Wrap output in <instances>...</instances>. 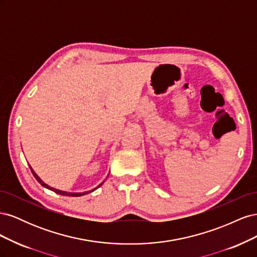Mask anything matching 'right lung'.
I'll use <instances>...</instances> for the list:
<instances>
[{
  "label": "right lung",
  "instance_id": "right-lung-1",
  "mask_svg": "<svg viewBox=\"0 0 257 257\" xmlns=\"http://www.w3.org/2000/svg\"><path fill=\"white\" fill-rule=\"evenodd\" d=\"M30 168H31V166H30ZM31 172H32V174H33V176L35 177V179L36 180L40 182L43 186H45V188H47V189H49V190H51V191H53L54 193H57V194H60V195H63V196H73V197H77V196H81V195H84V194H88V193H90V192H84V193H67V192H63V191H60V190H56V189H53V188H51V186H49V185H47L46 183H44L41 179H40V177H38L35 173H34V170L31 168ZM99 185H102V184H99ZM99 185L97 186V188H99ZM92 191H94V190H92Z\"/></svg>",
  "mask_w": 257,
  "mask_h": 257
}]
</instances>
